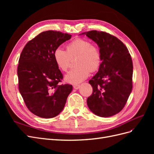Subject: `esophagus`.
<instances>
[{
	"label": "esophagus",
	"instance_id": "obj_1",
	"mask_svg": "<svg viewBox=\"0 0 154 154\" xmlns=\"http://www.w3.org/2000/svg\"><path fill=\"white\" fill-rule=\"evenodd\" d=\"M80 85L79 84H75V85H73V87H74V88H75V89H78L79 88H80Z\"/></svg>",
	"mask_w": 154,
	"mask_h": 154
}]
</instances>
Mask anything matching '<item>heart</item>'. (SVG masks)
I'll return each instance as SVG.
<instances>
[{"mask_svg":"<svg viewBox=\"0 0 154 154\" xmlns=\"http://www.w3.org/2000/svg\"><path fill=\"white\" fill-rule=\"evenodd\" d=\"M78 57V67L69 71L64 77L67 83L77 84L86 79L91 71H97L101 66V55L99 49L92 45L90 41L78 38L67 45V51L58 48L54 52V59L57 67L66 71L71 58Z\"/></svg>","mask_w":154,"mask_h":154,"instance_id":"obj_1","label":"heart"}]
</instances>
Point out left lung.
<instances>
[{
    "label": "left lung",
    "mask_w": 154,
    "mask_h": 154,
    "mask_svg": "<svg viewBox=\"0 0 154 154\" xmlns=\"http://www.w3.org/2000/svg\"><path fill=\"white\" fill-rule=\"evenodd\" d=\"M98 45L101 63L98 72L88 83L92 95L87 103L92 112L110 117L125 106L132 89L133 64L128 50L118 38L96 30L83 32Z\"/></svg>",
    "instance_id": "obj_1"
}]
</instances>
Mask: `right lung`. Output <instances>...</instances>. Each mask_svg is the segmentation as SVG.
<instances>
[{
    "label": "right lung",
    "instance_id": "right-lung-1",
    "mask_svg": "<svg viewBox=\"0 0 154 154\" xmlns=\"http://www.w3.org/2000/svg\"><path fill=\"white\" fill-rule=\"evenodd\" d=\"M71 35L61 32H41L25 45L20 56L17 74L18 88L32 114L52 118L64 108L72 90L71 85H60L63 75L54 59L55 49Z\"/></svg>",
    "mask_w": 154,
    "mask_h": 154
}]
</instances>
